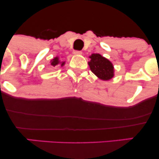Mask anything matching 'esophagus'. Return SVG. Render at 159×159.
Wrapping results in <instances>:
<instances>
[{"instance_id":"obj_1","label":"esophagus","mask_w":159,"mask_h":159,"mask_svg":"<svg viewBox=\"0 0 159 159\" xmlns=\"http://www.w3.org/2000/svg\"><path fill=\"white\" fill-rule=\"evenodd\" d=\"M73 54H82V52H81V51L74 50V51H73Z\"/></svg>"}]
</instances>
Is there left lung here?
I'll return each mask as SVG.
<instances>
[{"mask_svg":"<svg viewBox=\"0 0 159 159\" xmlns=\"http://www.w3.org/2000/svg\"><path fill=\"white\" fill-rule=\"evenodd\" d=\"M90 68L93 73L100 79L107 81L114 76V66L108 60L99 54H93L90 57Z\"/></svg>","mask_w":159,"mask_h":159,"instance_id":"left-lung-1","label":"left lung"}]
</instances>
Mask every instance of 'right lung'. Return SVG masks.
<instances>
[{
    "mask_svg": "<svg viewBox=\"0 0 159 159\" xmlns=\"http://www.w3.org/2000/svg\"><path fill=\"white\" fill-rule=\"evenodd\" d=\"M65 62H61L59 61V58L57 57L54 58V59H53L52 61H51V65L52 66H55L58 65V64H61V66H63V65H64Z\"/></svg>",
    "mask_w": 159,
    "mask_h": 159,
    "instance_id": "1",
    "label": "right lung"
}]
</instances>
